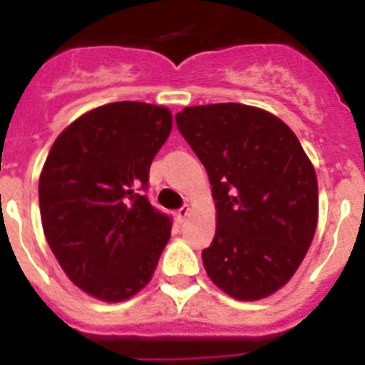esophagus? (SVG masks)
I'll return each mask as SVG.
<instances>
[{
  "mask_svg": "<svg viewBox=\"0 0 365 365\" xmlns=\"http://www.w3.org/2000/svg\"><path fill=\"white\" fill-rule=\"evenodd\" d=\"M188 214H190V208H188V205H185V206H180L179 210H177V221L179 222H185V219L188 217Z\"/></svg>",
  "mask_w": 365,
  "mask_h": 365,
  "instance_id": "1",
  "label": "esophagus"
}]
</instances>
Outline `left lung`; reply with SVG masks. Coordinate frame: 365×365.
<instances>
[{"label":"left lung","mask_w":365,"mask_h":365,"mask_svg":"<svg viewBox=\"0 0 365 365\" xmlns=\"http://www.w3.org/2000/svg\"><path fill=\"white\" fill-rule=\"evenodd\" d=\"M175 122L217 208L206 272L232 298L272 294L298 270L318 222L316 173L298 137L270 113L234 102L186 108Z\"/></svg>","instance_id":"8db88e82"}]
</instances>
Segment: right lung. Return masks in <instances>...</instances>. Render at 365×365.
Returning a JSON list of instances; mask_svg holds the SVG:
<instances>
[{"mask_svg": "<svg viewBox=\"0 0 365 365\" xmlns=\"http://www.w3.org/2000/svg\"><path fill=\"white\" fill-rule=\"evenodd\" d=\"M170 131L166 108L113 102L54 140L38 185L41 225L63 272L87 294L122 302L153 276L172 217L143 193Z\"/></svg>", "mask_w": 365, "mask_h": 365, "instance_id": "add662e5", "label": "right lung"}]
</instances>
